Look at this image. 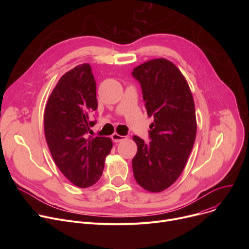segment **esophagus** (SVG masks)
<instances>
[{"instance_id": "esophagus-1", "label": "esophagus", "mask_w": 249, "mask_h": 249, "mask_svg": "<svg viewBox=\"0 0 249 249\" xmlns=\"http://www.w3.org/2000/svg\"><path fill=\"white\" fill-rule=\"evenodd\" d=\"M126 138H127L126 136L119 135L118 133H114V134L112 135V139H113L114 142H120V141H122V140H124V139H126Z\"/></svg>"}]
</instances>
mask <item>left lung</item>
Returning <instances> with one entry per match:
<instances>
[{
	"mask_svg": "<svg viewBox=\"0 0 249 249\" xmlns=\"http://www.w3.org/2000/svg\"><path fill=\"white\" fill-rule=\"evenodd\" d=\"M140 83L149 116L151 140H133L137 153L132 160L137 184L150 193L171 187L184 171L197 133L191 89L177 65L165 58L141 63L132 71Z\"/></svg>",
	"mask_w": 249,
	"mask_h": 249,
	"instance_id": "obj_1",
	"label": "left lung"
}]
</instances>
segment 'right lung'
<instances>
[{
    "mask_svg": "<svg viewBox=\"0 0 249 249\" xmlns=\"http://www.w3.org/2000/svg\"><path fill=\"white\" fill-rule=\"evenodd\" d=\"M96 81L89 63L65 72L48 98L44 134L55 164L71 184L89 188L100 179L113 142L88 137L98 108Z\"/></svg>",
    "mask_w": 249,
    "mask_h": 249,
    "instance_id": "1",
    "label": "right lung"
}]
</instances>
